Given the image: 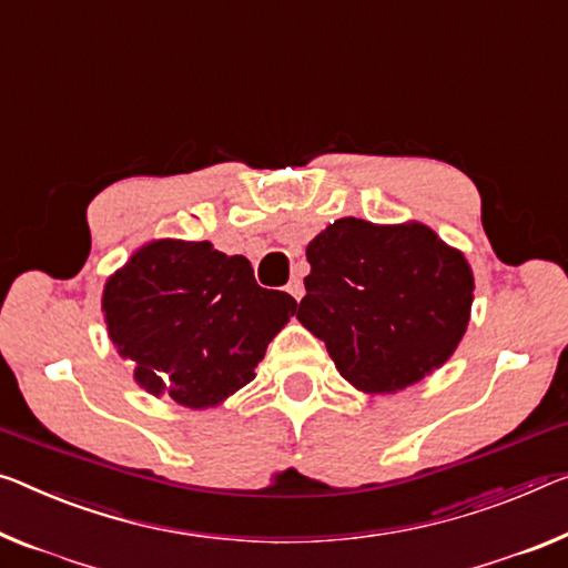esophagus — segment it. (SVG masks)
Masks as SVG:
<instances>
[{
  "label": "esophagus",
  "mask_w": 568,
  "mask_h": 568,
  "mask_svg": "<svg viewBox=\"0 0 568 568\" xmlns=\"http://www.w3.org/2000/svg\"><path fill=\"white\" fill-rule=\"evenodd\" d=\"M286 292H290L296 302L302 300L304 296V284H302V278H292L290 284H286Z\"/></svg>",
  "instance_id": "34e87169"
}]
</instances>
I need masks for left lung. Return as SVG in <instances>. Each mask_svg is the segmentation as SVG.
<instances>
[{
	"label": "left lung",
	"mask_w": 568,
	"mask_h": 568,
	"mask_svg": "<svg viewBox=\"0 0 568 568\" xmlns=\"http://www.w3.org/2000/svg\"><path fill=\"white\" fill-rule=\"evenodd\" d=\"M296 320L365 394H396L449 361L475 278L462 251L422 223L339 217L310 241Z\"/></svg>",
	"instance_id": "1"
}]
</instances>
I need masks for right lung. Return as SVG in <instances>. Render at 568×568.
Returning a JSON list of instances; mask_svg holds the SVG:
<instances>
[{"label": "right lung", "instance_id": "1", "mask_svg": "<svg viewBox=\"0 0 568 568\" xmlns=\"http://www.w3.org/2000/svg\"><path fill=\"white\" fill-rule=\"evenodd\" d=\"M101 307L139 386L207 408L256 378L296 302L258 286L246 256H225L207 241L160 239L109 276Z\"/></svg>", "mask_w": 568, "mask_h": 568}]
</instances>
